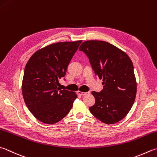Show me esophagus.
<instances>
[{"label": "esophagus", "instance_id": "1", "mask_svg": "<svg viewBox=\"0 0 157 157\" xmlns=\"http://www.w3.org/2000/svg\"><path fill=\"white\" fill-rule=\"evenodd\" d=\"M89 93H84V92H82V91H78V94L79 95H82V96H84V95H86L88 94Z\"/></svg>", "mask_w": 157, "mask_h": 157}]
</instances>
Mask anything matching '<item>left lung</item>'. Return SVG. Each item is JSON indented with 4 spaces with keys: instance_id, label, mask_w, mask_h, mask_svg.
Segmentation results:
<instances>
[{
    "instance_id": "obj_1",
    "label": "left lung",
    "mask_w": 157,
    "mask_h": 157,
    "mask_svg": "<svg viewBox=\"0 0 157 157\" xmlns=\"http://www.w3.org/2000/svg\"><path fill=\"white\" fill-rule=\"evenodd\" d=\"M79 50L86 54L95 75L103 79V90L92 92L95 103L89 107L90 112L103 123L121 121L129 112L136 97L137 82L131 58L103 41H84Z\"/></svg>"
}]
</instances>
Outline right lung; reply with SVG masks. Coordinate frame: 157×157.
Masks as SVG:
<instances>
[{
    "mask_svg": "<svg viewBox=\"0 0 157 157\" xmlns=\"http://www.w3.org/2000/svg\"><path fill=\"white\" fill-rule=\"evenodd\" d=\"M82 41L58 42L34 53L24 69L21 85L29 111L44 123L53 124L68 114L78 97L74 92L60 90L71 60Z\"/></svg>",
    "mask_w": 157,
    "mask_h": 157,
    "instance_id": "right-lung-1",
    "label": "right lung"
}]
</instances>
